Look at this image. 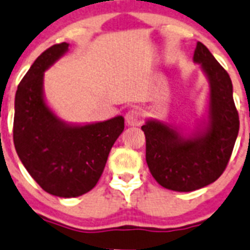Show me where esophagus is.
<instances>
[{"instance_id":"34e87169","label":"esophagus","mask_w":250,"mask_h":250,"mask_svg":"<svg viewBox=\"0 0 250 250\" xmlns=\"http://www.w3.org/2000/svg\"><path fill=\"white\" fill-rule=\"evenodd\" d=\"M125 121L129 126H138L143 123V114L136 108H131L125 115Z\"/></svg>"}]
</instances>
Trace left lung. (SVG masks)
Segmentation results:
<instances>
[{"label": "left lung", "mask_w": 250, "mask_h": 250, "mask_svg": "<svg viewBox=\"0 0 250 250\" xmlns=\"http://www.w3.org/2000/svg\"><path fill=\"white\" fill-rule=\"evenodd\" d=\"M193 61L201 63L210 80V121L201 135L183 138L176 130L148 121L146 159L151 176L164 188L191 192L208 186L224 173L239 131V114L229 74L198 42Z\"/></svg>", "instance_id": "1"}]
</instances>
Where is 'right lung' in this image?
<instances>
[{
    "label": "right lung",
    "mask_w": 250,
    "mask_h": 250,
    "mask_svg": "<svg viewBox=\"0 0 250 250\" xmlns=\"http://www.w3.org/2000/svg\"><path fill=\"white\" fill-rule=\"evenodd\" d=\"M55 44L36 58L15 96L14 144L36 183L50 195L77 197L96 186L124 117L84 126H69L49 110L42 97V73L67 52Z\"/></svg>",
    "instance_id": "obj_1"
}]
</instances>
